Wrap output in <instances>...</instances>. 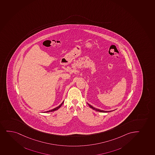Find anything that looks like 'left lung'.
<instances>
[{"instance_id": "obj_1", "label": "left lung", "mask_w": 155, "mask_h": 155, "mask_svg": "<svg viewBox=\"0 0 155 155\" xmlns=\"http://www.w3.org/2000/svg\"><path fill=\"white\" fill-rule=\"evenodd\" d=\"M87 104H88L89 107H90L91 108H92V109L94 110H96V111L101 112H111L114 111V110H113V111H104V110H101L98 109H97V108H94V107H93L91 105L89 104L88 103H87Z\"/></svg>"}]
</instances>
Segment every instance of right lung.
<instances>
[{"label":"right lung","mask_w":155,"mask_h":155,"mask_svg":"<svg viewBox=\"0 0 155 155\" xmlns=\"http://www.w3.org/2000/svg\"><path fill=\"white\" fill-rule=\"evenodd\" d=\"M64 101H63L62 103H61V104H60L59 106L57 107H56V108H54L53 109L51 110H49V111H47L44 112V113H45V112H53L54 111H56V110H57L58 109H59L60 107H61V106L64 103Z\"/></svg>","instance_id":"add662e5"}]
</instances>
